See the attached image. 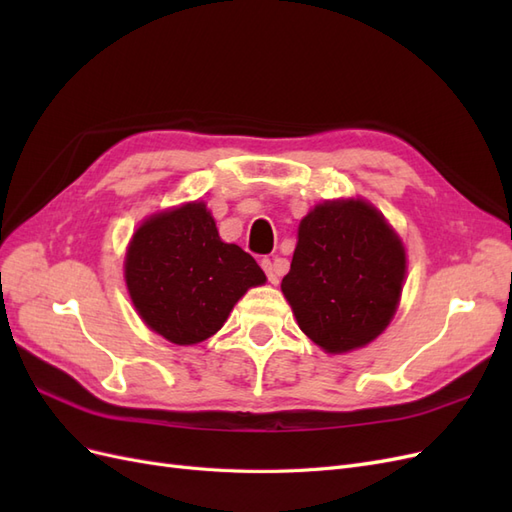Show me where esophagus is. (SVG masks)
Returning <instances> with one entry per match:
<instances>
[{"label": "esophagus", "instance_id": "1", "mask_svg": "<svg viewBox=\"0 0 512 512\" xmlns=\"http://www.w3.org/2000/svg\"><path fill=\"white\" fill-rule=\"evenodd\" d=\"M262 269H265V273H267V277H269V282L271 284H277L280 282V265H277L275 260H271V258H262Z\"/></svg>", "mask_w": 512, "mask_h": 512}]
</instances>
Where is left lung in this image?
<instances>
[{
    "mask_svg": "<svg viewBox=\"0 0 512 512\" xmlns=\"http://www.w3.org/2000/svg\"><path fill=\"white\" fill-rule=\"evenodd\" d=\"M404 277V243L374 205L324 200L299 224L282 292L301 331L324 352L342 354L389 327Z\"/></svg>",
    "mask_w": 512,
    "mask_h": 512,
    "instance_id": "obj_1",
    "label": "left lung"
}]
</instances>
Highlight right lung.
<instances>
[{"label":"right lung","instance_id":"add662e5","mask_svg":"<svg viewBox=\"0 0 512 512\" xmlns=\"http://www.w3.org/2000/svg\"><path fill=\"white\" fill-rule=\"evenodd\" d=\"M123 269L138 316L177 346L218 333L243 294L267 282L250 254L220 239L211 211L198 200L138 226Z\"/></svg>","mask_w":512,"mask_h":512}]
</instances>
